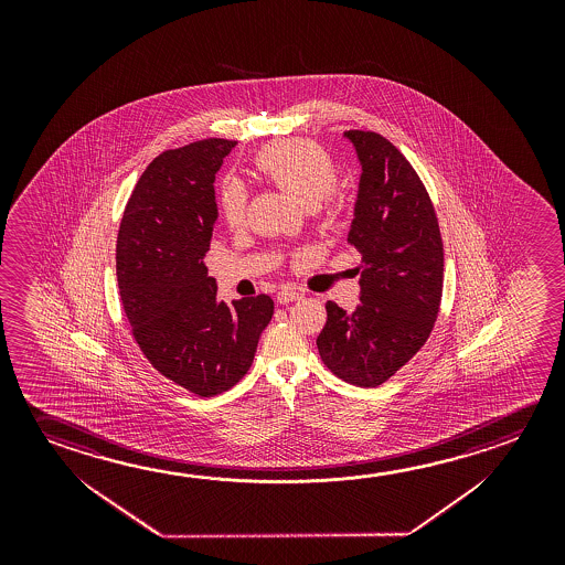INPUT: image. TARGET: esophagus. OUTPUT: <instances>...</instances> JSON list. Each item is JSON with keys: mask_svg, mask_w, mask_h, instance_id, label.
<instances>
[{"mask_svg": "<svg viewBox=\"0 0 565 565\" xmlns=\"http://www.w3.org/2000/svg\"><path fill=\"white\" fill-rule=\"evenodd\" d=\"M303 294L301 291H297L294 287H284V289H279L278 291V301L281 306H286V303H291V301H297V299H301Z\"/></svg>", "mask_w": 565, "mask_h": 565, "instance_id": "1", "label": "esophagus"}]
</instances>
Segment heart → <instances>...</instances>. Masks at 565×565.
<instances>
[{
    "label": "heart",
    "instance_id": "b5f03b06",
    "mask_svg": "<svg viewBox=\"0 0 565 565\" xmlns=\"http://www.w3.org/2000/svg\"><path fill=\"white\" fill-rule=\"evenodd\" d=\"M259 175L284 189L296 201L315 211L337 218L342 211V199L334 194L339 167L327 149L306 139H287L264 146L254 158ZM221 213L231 228H241L246 221L248 194L241 181L228 179L221 189Z\"/></svg>",
    "mask_w": 565,
    "mask_h": 565
}]
</instances>
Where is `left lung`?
<instances>
[{
	"mask_svg": "<svg viewBox=\"0 0 565 565\" xmlns=\"http://www.w3.org/2000/svg\"><path fill=\"white\" fill-rule=\"evenodd\" d=\"M362 166L349 242L362 256L361 306L327 301L317 349L334 376L376 388L414 359L444 291V242L426 186L376 131L349 130Z\"/></svg>",
	"mask_w": 565,
	"mask_h": 565,
	"instance_id": "left-lung-1",
	"label": "left lung"
}]
</instances>
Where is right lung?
I'll return each mask as SVG.
<instances>
[{"label": "right lung", "instance_id": "add662e5", "mask_svg": "<svg viewBox=\"0 0 565 565\" xmlns=\"http://www.w3.org/2000/svg\"><path fill=\"white\" fill-rule=\"evenodd\" d=\"M236 141L209 138L149 163L121 216L116 274L131 334L156 371L211 398L248 372L271 297L216 301L204 254L218 218L214 175Z\"/></svg>", "mask_w": 565, "mask_h": 565}]
</instances>
